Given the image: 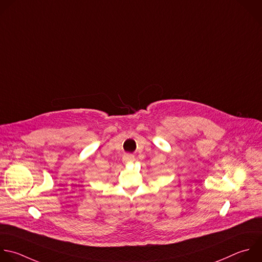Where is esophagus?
I'll use <instances>...</instances> for the list:
<instances>
[{"label": "esophagus", "instance_id": "34e87169", "mask_svg": "<svg viewBox=\"0 0 262 262\" xmlns=\"http://www.w3.org/2000/svg\"><path fill=\"white\" fill-rule=\"evenodd\" d=\"M135 161V156L133 154H126L123 156V162L127 163V162H133Z\"/></svg>", "mask_w": 262, "mask_h": 262}]
</instances>
